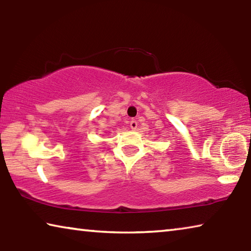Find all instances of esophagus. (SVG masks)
I'll return each mask as SVG.
<instances>
[{
  "mask_svg": "<svg viewBox=\"0 0 251 251\" xmlns=\"http://www.w3.org/2000/svg\"><path fill=\"white\" fill-rule=\"evenodd\" d=\"M137 125H138V123H137V121H135V120H131L130 121V128L133 129V130H135L136 128H137Z\"/></svg>",
  "mask_w": 251,
  "mask_h": 251,
  "instance_id": "obj_1",
  "label": "esophagus"
}]
</instances>
